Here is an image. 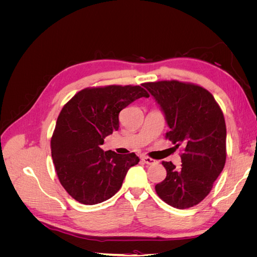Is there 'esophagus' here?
Masks as SVG:
<instances>
[{"label":"esophagus","instance_id":"1","mask_svg":"<svg viewBox=\"0 0 257 257\" xmlns=\"http://www.w3.org/2000/svg\"><path fill=\"white\" fill-rule=\"evenodd\" d=\"M142 161H143L144 163H146V164H154V163H157V161L151 159V158H149V157H143V158H142Z\"/></svg>","mask_w":257,"mask_h":257}]
</instances>
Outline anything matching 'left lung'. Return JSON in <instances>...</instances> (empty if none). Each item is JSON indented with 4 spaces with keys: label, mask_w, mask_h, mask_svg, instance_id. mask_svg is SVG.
Here are the masks:
<instances>
[{
    "label": "left lung",
    "mask_w": 257,
    "mask_h": 257,
    "mask_svg": "<svg viewBox=\"0 0 257 257\" xmlns=\"http://www.w3.org/2000/svg\"><path fill=\"white\" fill-rule=\"evenodd\" d=\"M144 87L165 113V138L182 146V164L163 162L166 178L155 192L177 209L198 205L212 190L226 162V124L213 95L201 85L178 80L146 82Z\"/></svg>",
    "instance_id": "left-lung-1"
}]
</instances>
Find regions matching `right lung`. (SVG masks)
Listing matches in <instances>:
<instances>
[{
  "instance_id": "add662e5",
  "label": "right lung",
  "mask_w": 257,
  "mask_h": 257,
  "mask_svg": "<svg viewBox=\"0 0 257 257\" xmlns=\"http://www.w3.org/2000/svg\"><path fill=\"white\" fill-rule=\"evenodd\" d=\"M149 96L139 85L92 87L77 92L62 108L51 137V155L60 183L75 200L95 205L120 190L139 158L134 152L103 151L99 146L119 130L123 108Z\"/></svg>"
}]
</instances>
